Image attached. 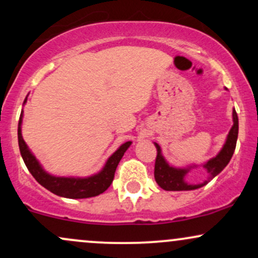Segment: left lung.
Here are the masks:
<instances>
[{
  "label": "left lung",
  "instance_id": "8db88e82",
  "mask_svg": "<svg viewBox=\"0 0 258 258\" xmlns=\"http://www.w3.org/2000/svg\"><path fill=\"white\" fill-rule=\"evenodd\" d=\"M233 126L230 128L226 143L223 148L215 158L206 162L204 167L206 168L207 173H209V179L205 182L200 183V184H189L184 180L185 174L189 172L190 167L188 168H176L170 166L167 161L165 160L161 154V148L158 143H154L158 150V155L155 160V168H154V177H155L156 183L161 186L165 190H194V189L201 188V186L206 185L214 177L217 176L218 173L227 166L228 162L232 159L234 150H235L236 139H238V131H239V120L236 111L233 110Z\"/></svg>",
  "mask_w": 258,
  "mask_h": 258
}]
</instances>
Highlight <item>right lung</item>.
I'll return each mask as SVG.
<instances>
[{
	"mask_svg": "<svg viewBox=\"0 0 258 258\" xmlns=\"http://www.w3.org/2000/svg\"><path fill=\"white\" fill-rule=\"evenodd\" d=\"M26 103V98L24 104ZM22 121H23V111L20 114L19 123H18V143H19L20 154L24 160L26 167L34 176V178L40 183L41 185L48 189L53 194L59 195L63 198H69V199H86V198L97 197V195L104 193L106 189L111 184L114 179L115 171H116L117 165H119L121 158L128 147L131 146L132 142H126L116 150L110 158L108 159L103 170L97 174L86 178H75V177H55L52 174L47 173L43 170L37 159L32 155L29 150L25 141L22 136Z\"/></svg>",
	"mask_w": 258,
	"mask_h": 258,
	"instance_id": "add662e5",
	"label": "right lung"
}]
</instances>
